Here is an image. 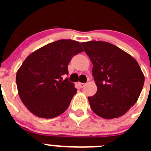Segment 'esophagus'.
Masks as SVG:
<instances>
[{"instance_id":"34e87169","label":"esophagus","mask_w":151,"mask_h":151,"mask_svg":"<svg viewBox=\"0 0 151 151\" xmlns=\"http://www.w3.org/2000/svg\"><path fill=\"white\" fill-rule=\"evenodd\" d=\"M78 85H79V86L81 88H84L85 86V85H86V84H85V83H81V82H79V83H78Z\"/></svg>"}]
</instances>
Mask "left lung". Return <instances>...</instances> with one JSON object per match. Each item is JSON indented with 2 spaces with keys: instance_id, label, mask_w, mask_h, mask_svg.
I'll use <instances>...</instances> for the list:
<instances>
[{
  "instance_id": "left-lung-1",
  "label": "left lung",
  "mask_w": 151,
  "mask_h": 151,
  "mask_svg": "<svg viewBox=\"0 0 151 151\" xmlns=\"http://www.w3.org/2000/svg\"><path fill=\"white\" fill-rule=\"evenodd\" d=\"M93 64L97 91L88 97L91 110L106 119L124 115L137 102L145 83L139 64L128 53L109 42H82Z\"/></svg>"
}]
</instances>
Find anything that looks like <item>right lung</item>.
I'll list each match as a JSON object with an SVG mask.
<instances>
[{
    "label": "right lung",
    "instance_id": "1",
    "mask_svg": "<svg viewBox=\"0 0 151 151\" xmlns=\"http://www.w3.org/2000/svg\"><path fill=\"white\" fill-rule=\"evenodd\" d=\"M83 51L79 42L62 39L32 52L17 70V85L21 101L40 118L57 117L66 110L77 90L68 78V64Z\"/></svg>",
    "mask_w": 151,
    "mask_h": 151
}]
</instances>
